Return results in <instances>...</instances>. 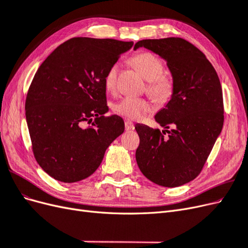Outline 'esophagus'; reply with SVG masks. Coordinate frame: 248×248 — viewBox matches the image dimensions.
<instances>
[{
	"label": "esophagus",
	"mask_w": 248,
	"mask_h": 248,
	"mask_svg": "<svg viewBox=\"0 0 248 248\" xmlns=\"http://www.w3.org/2000/svg\"><path fill=\"white\" fill-rule=\"evenodd\" d=\"M125 129L126 130H133L134 129V125L130 121H125Z\"/></svg>",
	"instance_id": "1"
}]
</instances>
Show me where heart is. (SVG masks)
Segmentation results:
<instances>
[{
  "label": "heart",
  "instance_id": "obj_1",
  "mask_svg": "<svg viewBox=\"0 0 248 248\" xmlns=\"http://www.w3.org/2000/svg\"><path fill=\"white\" fill-rule=\"evenodd\" d=\"M132 63L148 81V92L161 103L168 102L174 93V80L163 74L164 66L161 60L152 52L144 51L132 58ZM119 64H111L103 78V84L109 93L117 90ZM116 114L129 120H139L154 110L153 102L141 97H125L114 104Z\"/></svg>",
  "mask_w": 248,
  "mask_h": 248
}]
</instances>
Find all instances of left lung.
<instances>
[{
	"instance_id": "obj_1",
	"label": "left lung",
	"mask_w": 248,
	"mask_h": 248,
	"mask_svg": "<svg viewBox=\"0 0 248 248\" xmlns=\"http://www.w3.org/2000/svg\"><path fill=\"white\" fill-rule=\"evenodd\" d=\"M141 46L166 60L175 89L166 108L155 116L166 130L136 125L140 137L136 159L150 181L164 187L181 186L199 176L221 132V85L206 56L183 38L140 40L134 49ZM170 126L173 129L168 131Z\"/></svg>"
}]
</instances>
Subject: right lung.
I'll return each mask as SVG.
<instances>
[{
  "label": "right lung",
  "instance_id": "add662e5",
  "mask_svg": "<svg viewBox=\"0 0 248 248\" xmlns=\"http://www.w3.org/2000/svg\"><path fill=\"white\" fill-rule=\"evenodd\" d=\"M132 46L76 37L59 46L37 70L27 94V124L36 161L58 181L91 176L124 132L121 117L104 116L108 108L103 78Z\"/></svg>",
  "mask_w": 248,
  "mask_h": 248
}]
</instances>
